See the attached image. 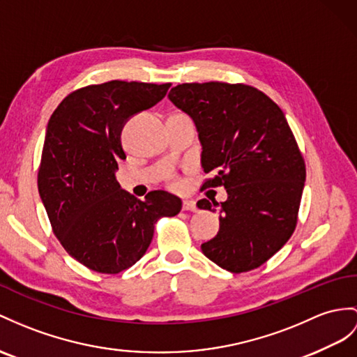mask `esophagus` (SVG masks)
<instances>
[{
	"instance_id": "34e87169",
	"label": "esophagus",
	"mask_w": 357,
	"mask_h": 357,
	"mask_svg": "<svg viewBox=\"0 0 357 357\" xmlns=\"http://www.w3.org/2000/svg\"><path fill=\"white\" fill-rule=\"evenodd\" d=\"M183 211H190V212H195L197 211V204L195 202H192V199H185L183 202Z\"/></svg>"
}]
</instances>
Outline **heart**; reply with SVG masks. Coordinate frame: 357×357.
<instances>
[{
    "mask_svg": "<svg viewBox=\"0 0 357 357\" xmlns=\"http://www.w3.org/2000/svg\"><path fill=\"white\" fill-rule=\"evenodd\" d=\"M172 186H174V188H177V186H178V183H177V181H174V183H172Z\"/></svg>",
    "mask_w": 357,
    "mask_h": 357,
    "instance_id": "obj_1",
    "label": "heart"
}]
</instances>
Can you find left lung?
I'll list each match as a JSON object with an SVG mask.
<instances>
[{"instance_id": "left-lung-1", "label": "left lung", "mask_w": 357, "mask_h": 357, "mask_svg": "<svg viewBox=\"0 0 357 357\" xmlns=\"http://www.w3.org/2000/svg\"><path fill=\"white\" fill-rule=\"evenodd\" d=\"M168 98L192 118L203 146L202 165L224 186L220 231L202 250L222 269L245 273L265 264L295 230L306 167L284 113L247 84L183 83ZM203 198L199 208L215 212Z\"/></svg>"}]
</instances>
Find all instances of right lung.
Instances as JSON below:
<instances>
[{"label":"right lung","instance_id":"1","mask_svg":"<svg viewBox=\"0 0 357 357\" xmlns=\"http://www.w3.org/2000/svg\"><path fill=\"white\" fill-rule=\"evenodd\" d=\"M169 86L121 80L86 86L69 93L48 121L39 195L60 244L92 271L118 274L135 265L158 220L180 212L176 195L153 190L141 202L115 177L118 160L126 159V123L158 104Z\"/></svg>","mask_w":357,"mask_h":357}]
</instances>
